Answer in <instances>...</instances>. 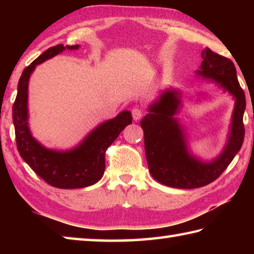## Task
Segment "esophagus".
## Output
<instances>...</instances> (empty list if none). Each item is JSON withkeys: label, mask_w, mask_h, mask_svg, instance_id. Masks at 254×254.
Segmentation results:
<instances>
[{"label": "esophagus", "mask_w": 254, "mask_h": 254, "mask_svg": "<svg viewBox=\"0 0 254 254\" xmlns=\"http://www.w3.org/2000/svg\"><path fill=\"white\" fill-rule=\"evenodd\" d=\"M132 118L134 121H139V120L142 118V111H141L139 107H134L132 110Z\"/></svg>", "instance_id": "esophagus-1"}]
</instances>
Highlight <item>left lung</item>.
I'll list each match as a JSON object with an SVG mask.
<instances>
[{
    "instance_id": "8db88e82",
    "label": "left lung",
    "mask_w": 254,
    "mask_h": 254,
    "mask_svg": "<svg viewBox=\"0 0 254 254\" xmlns=\"http://www.w3.org/2000/svg\"><path fill=\"white\" fill-rule=\"evenodd\" d=\"M201 58L196 76L215 83L235 100L229 137L224 149L213 160L204 161L195 157L189 152L184 127L175 117L182 107V93L174 88L162 92L149 106V113L140 124L144 132L150 174L158 183L169 187L191 189L214 182L233 160L244 140L246 95L239 84L234 64L209 48L201 51Z\"/></svg>"
}]
</instances>
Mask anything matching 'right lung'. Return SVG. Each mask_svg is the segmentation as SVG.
I'll return each instance as SVG.
<instances>
[{
	"label": "right lung",
	"instance_id": "1",
	"mask_svg": "<svg viewBox=\"0 0 254 254\" xmlns=\"http://www.w3.org/2000/svg\"><path fill=\"white\" fill-rule=\"evenodd\" d=\"M79 45H57L47 49L24 68L18 84V94L12 109L16 147L21 158L47 184L56 188L74 189L92 186L105 171V151L123 128L132 123L131 112L122 111L114 119L101 123L75 148L58 151L48 149L32 136L29 127L28 86L37 65L55 57L64 50H76Z\"/></svg>",
	"mask_w": 254,
	"mask_h": 254
}]
</instances>
